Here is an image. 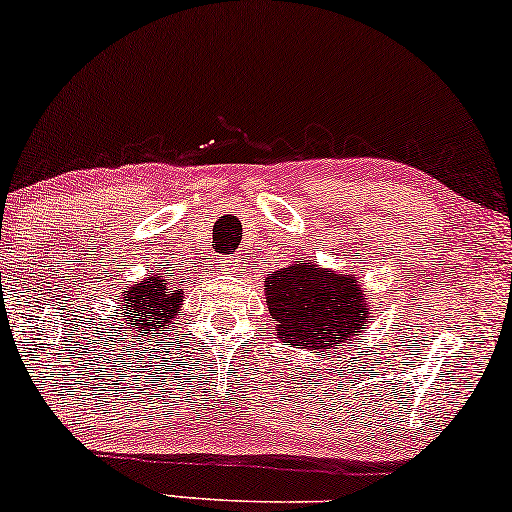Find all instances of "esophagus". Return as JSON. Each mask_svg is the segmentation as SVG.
Masks as SVG:
<instances>
[{
    "instance_id": "obj_1",
    "label": "esophagus",
    "mask_w": 512,
    "mask_h": 512,
    "mask_svg": "<svg viewBox=\"0 0 512 512\" xmlns=\"http://www.w3.org/2000/svg\"><path fill=\"white\" fill-rule=\"evenodd\" d=\"M239 266H241L239 257H223V259H220V269L227 271V273H236V271H239Z\"/></svg>"
}]
</instances>
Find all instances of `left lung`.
I'll list each match as a JSON object with an SVG mask.
<instances>
[{"label":"left lung","mask_w":512,"mask_h":512,"mask_svg":"<svg viewBox=\"0 0 512 512\" xmlns=\"http://www.w3.org/2000/svg\"><path fill=\"white\" fill-rule=\"evenodd\" d=\"M264 294L278 338L317 354L361 340L372 315L354 273L324 269L312 259L269 271Z\"/></svg>","instance_id":"obj_1"}]
</instances>
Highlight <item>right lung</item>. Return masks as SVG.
<instances>
[{
    "label": "right lung",
    "instance_id": "right-lung-1",
    "mask_svg": "<svg viewBox=\"0 0 512 512\" xmlns=\"http://www.w3.org/2000/svg\"><path fill=\"white\" fill-rule=\"evenodd\" d=\"M183 289L174 285L172 278L163 273H151L144 280L131 285L121 294V322L126 329H133L135 338L144 333L167 329L172 319H177L183 305Z\"/></svg>",
    "mask_w": 512,
    "mask_h": 512
}]
</instances>
